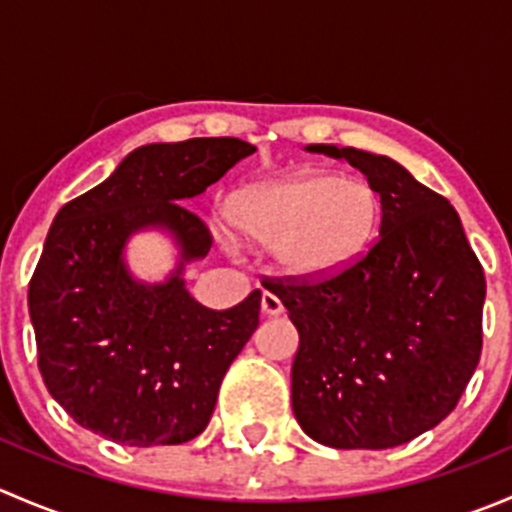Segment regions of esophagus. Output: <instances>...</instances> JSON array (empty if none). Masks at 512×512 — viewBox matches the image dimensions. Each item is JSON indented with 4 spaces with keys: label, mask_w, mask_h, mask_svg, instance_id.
<instances>
[{
    "label": "esophagus",
    "mask_w": 512,
    "mask_h": 512,
    "mask_svg": "<svg viewBox=\"0 0 512 512\" xmlns=\"http://www.w3.org/2000/svg\"><path fill=\"white\" fill-rule=\"evenodd\" d=\"M262 314H267V317H277V314H282V302L272 292L262 294Z\"/></svg>",
    "instance_id": "obj_1"
}]
</instances>
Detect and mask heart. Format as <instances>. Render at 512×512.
I'll list each match as a JSON object with an SVG mask.
<instances>
[{"label":"heart","instance_id":"heart-1","mask_svg":"<svg viewBox=\"0 0 512 512\" xmlns=\"http://www.w3.org/2000/svg\"><path fill=\"white\" fill-rule=\"evenodd\" d=\"M227 223L245 240L275 245V262L297 280H322L364 255L381 223V198L364 178L299 173L235 190Z\"/></svg>","mask_w":512,"mask_h":512}]
</instances>
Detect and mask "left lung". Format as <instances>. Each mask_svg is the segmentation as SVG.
<instances>
[{"mask_svg":"<svg viewBox=\"0 0 512 512\" xmlns=\"http://www.w3.org/2000/svg\"><path fill=\"white\" fill-rule=\"evenodd\" d=\"M381 198L376 245L317 285L270 282L299 332L292 411L317 443L394 448L456 409L483 347L485 277L456 208L389 156L312 143Z\"/></svg>","mask_w":512,"mask_h":512,"instance_id":"1","label":"left lung"}]
</instances>
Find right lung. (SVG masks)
Segmentation results:
<instances>
[{
  "label": "right lung",
  "mask_w": 512,
  "mask_h": 512,
  "mask_svg": "<svg viewBox=\"0 0 512 512\" xmlns=\"http://www.w3.org/2000/svg\"><path fill=\"white\" fill-rule=\"evenodd\" d=\"M255 151L240 138L148 143L56 213L29 317L46 389L79 426L138 448L205 431L225 371L260 324L262 292L223 312L190 297L185 267L213 240L183 203ZM151 229L176 247L163 283L138 281L125 260L130 237Z\"/></svg>",
  "instance_id": "add662e5"
}]
</instances>
